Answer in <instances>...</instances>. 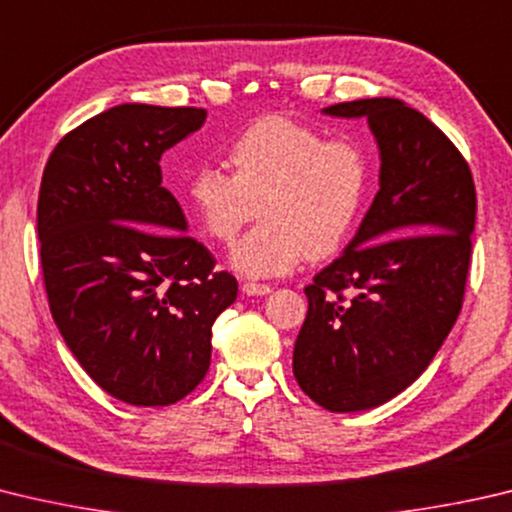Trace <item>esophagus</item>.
Wrapping results in <instances>:
<instances>
[{"mask_svg":"<svg viewBox=\"0 0 512 512\" xmlns=\"http://www.w3.org/2000/svg\"><path fill=\"white\" fill-rule=\"evenodd\" d=\"M241 291H244L246 295H268L273 291L271 286L268 284H257V282H246L241 284Z\"/></svg>","mask_w":512,"mask_h":512,"instance_id":"obj_1","label":"esophagus"}]
</instances>
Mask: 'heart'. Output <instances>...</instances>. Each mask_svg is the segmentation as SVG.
Returning <instances> with one entry per match:
<instances>
[{
	"mask_svg": "<svg viewBox=\"0 0 512 512\" xmlns=\"http://www.w3.org/2000/svg\"><path fill=\"white\" fill-rule=\"evenodd\" d=\"M228 163L230 174L199 165L183 199L217 244H232L259 203L262 224L230 255L246 277H280L304 259L333 255L365 208L371 165L353 138L327 141L315 127L266 116L230 143Z\"/></svg>",
	"mask_w": 512,
	"mask_h": 512,
	"instance_id": "1",
	"label": "heart"
}]
</instances>
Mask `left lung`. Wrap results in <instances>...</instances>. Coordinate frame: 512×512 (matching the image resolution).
<instances>
[{
    "mask_svg": "<svg viewBox=\"0 0 512 512\" xmlns=\"http://www.w3.org/2000/svg\"><path fill=\"white\" fill-rule=\"evenodd\" d=\"M322 114L367 118L380 188L345 253L304 288L293 374L324 410L362 412L410 387L457 322L477 194L450 138L403 100L340 102Z\"/></svg>",
    "mask_w": 512,
    "mask_h": 512,
    "instance_id": "1",
    "label": "left lung"
}]
</instances>
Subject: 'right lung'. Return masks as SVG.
Returning a JSON list of instances; mask_svg holds the SVG:
<instances>
[{
    "label": "right lung",
    "mask_w": 512,
    "mask_h": 512,
    "mask_svg": "<svg viewBox=\"0 0 512 512\" xmlns=\"http://www.w3.org/2000/svg\"><path fill=\"white\" fill-rule=\"evenodd\" d=\"M206 116L125 102L64 136L44 167L37 237L51 315L82 369L136 407L172 405L201 383L212 324L237 300V280L185 235L161 183L163 152Z\"/></svg>",
    "instance_id": "add662e5"
}]
</instances>
